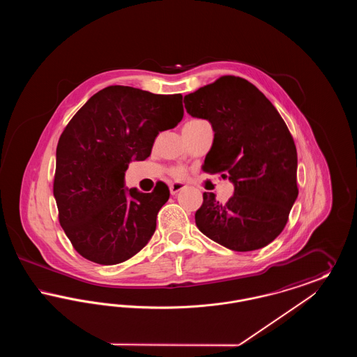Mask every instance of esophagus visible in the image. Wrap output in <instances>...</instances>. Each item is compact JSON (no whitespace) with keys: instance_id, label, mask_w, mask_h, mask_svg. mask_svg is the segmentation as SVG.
Instances as JSON below:
<instances>
[{"instance_id":"obj_1","label":"esophagus","mask_w":357,"mask_h":357,"mask_svg":"<svg viewBox=\"0 0 357 357\" xmlns=\"http://www.w3.org/2000/svg\"><path fill=\"white\" fill-rule=\"evenodd\" d=\"M183 188H185V185H183V183L175 182V183H172L170 186V192L172 195H175V194H178L181 190H183Z\"/></svg>"}]
</instances>
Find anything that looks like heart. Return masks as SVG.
<instances>
[{
	"label": "heart",
	"mask_w": 357,
	"mask_h": 357,
	"mask_svg": "<svg viewBox=\"0 0 357 357\" xmlns=\"http://www.w3.org/2000/svg\"><path fill=\"white\" fill-rule=\"evenodd\" d=\"M198 120L201 119L190 120V121H187V123H192V121H198ZM183 174H185V172H183V170H182V169H175V170H174V175H175V176H178V178L183 176Z\"/></svg>",
	"instance_id": "1"
}]
</instances>
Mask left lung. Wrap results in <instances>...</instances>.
Returning <instances> with one entry per match:
<instances>
[{
    "mask_svg": "<svg viewBox=\"0 0 357 357\" xmlns=\"http://www.w3.org/2000/svg\"><path fill=\"white\" fill-rule=\"evenodd\" d=\"M187 112L208 120L214 142L202 170L221 174L234 195L221 204L204 192L195 223L234 252H252L281 234L297 199V150L278 111L248 80L222 76L185 96Z\"/></svg>",
    "mask_w": 357,
    "mask_h": 357,
    "instance_id": "left-lung-1",
    "label": "left lung"
}]
</instances>
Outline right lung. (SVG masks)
<instances>
[{
  "instance_id": "1",
  "label": "right lung",
  "mask_w": 357,
  "mask_h": 357,
  "mask_svg": "<svg viewBox=\"0 0 357 357\" xmlns=\"http://www.w3.org/2000/svg\"><path fill=\"white\" fill-rule=\"evenodd\" d=\"M182 95H155L109 85L95 93L59 139L53 195L59 221L75 250L100 265L139 253L153 237L156 215L170 198L124 188L130 162L150 156L155 137L183 118Z\"/></svg>"
}]
</instances>
